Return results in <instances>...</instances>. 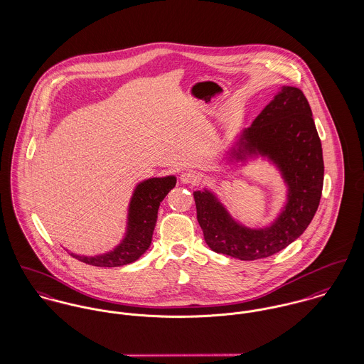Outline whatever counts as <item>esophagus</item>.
<instances>
[{"mask_svg": "<svg viewBox=\"0 0 364 364\" xmlns=\"http://www.w3.org/2000/svg\"><path fill=\"white\" fill-rule=\"evenodd\" d=\"M198 181V175L193 171H183L181 173V182L182 183H195Z\"/></svg>", "mask_w": 364, "mask_h": 364, "instance_id": "esophagus-1", "label": "esophagus"}]
</instances>
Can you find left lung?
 <instances>
[{
	"instance_id": "obj_1",
	"label": "left lung",
	"mask_w": 364,
	"mask_h": 364,
	"mask_svg": "<svg viewBox=\"0 0 364 364\" xmlns=\"http://www.w3.org/2000/svg\"><path fill=\"white\" fill-rule=\"evenodd\" d=\"M258 156L273 162L287 185L286 206L270 225L245 227L213 192H193L205 241L217 254L241 260L267 258L296 241L310 225L321 200L323 158L311 107L301 90L282 87L241 133L230 161Z\"/></svg>"
}]
</instances>
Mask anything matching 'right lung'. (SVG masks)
Segmentation results:
<instances>
[{
    "mask_svg": "<svg viewBox=\"0 0 364 364\" xmlns=\"http://www.w3.org/2000/svg\"><path fill=\"white\" fill-rule=\"evenodd\" d=\"M175 185L176 178L173 175L140 182L136 186L129 205L127 228L120 244L101 255L84 257L71 254V257L101 267L123 266L139 259L151 245L159 205Z\"/></svg>",
    "mask_w": 364,
    "mask_h": 364,
    "instance_id": "obj_1",
    "label": "right lung"
}]
</instances>
